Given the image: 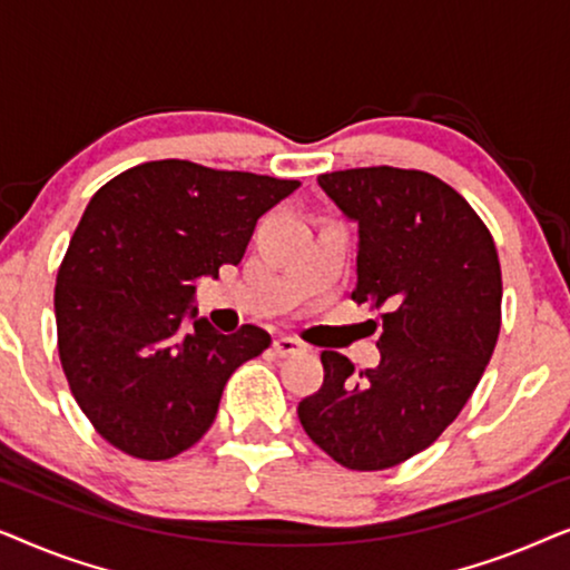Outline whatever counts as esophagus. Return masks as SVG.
I'll return each instance as SVG.
<instances>
[{
    "mask_svg": "<svg viewBox=\"0 0 570 570\" xmlns=\"http://www.w3.org/2000/svg\"><path fill=\"white\" fill-rule=\"evenodd\" d=\"M272 350H275V355L285 357V355H295L301 350V342L287 337V334H279V337L272 340Z\"/></svg>",
    "mask_w": 570,
    "mask_h": 570,
    "instance_id": "obj_1",
    "label": "esophagus"
}]
</instances>
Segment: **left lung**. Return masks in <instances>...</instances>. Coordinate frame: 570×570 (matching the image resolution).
<instances>
[{"label": "left lung", "mask_w": 570, "mask_h": 570, "mask_svg": "<svg viewBox=\"0 0 570 570\" xmlns=\"http://www.w3.org/2000/svg\"><path fill=\"white\" fill-rule=\"evenodd\" d=\"M318 186L357 225L350 298L384 306L381 361L353 376L324 350V384L298 420L337 464L386 470L431 446L482 379L501 332V264L478 213L425 170H334Z\"/></svg>", "instance_id": "1"}]
</instances>
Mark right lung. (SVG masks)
<instances>
[{
	"label": "right lung",
	"mask_w": 570,
	"mask_h": 570,
	"mask_svg": "<svg viewBox=\"0 0 570 570\" xmlns=\"http://www.w3.org/2000/svg\"><path fill=\"white\" fill-rule=\"evenodd\" d=\"M298 186L155 160L85 207L53 291L59 357L80 410L124 454L158 462L194 446L230 373L269 347L254 324L217 332L194 291L236 267L256 220Z\"/></svg>",
	"instance_id": "right-lung-1"
}]
</instances>
